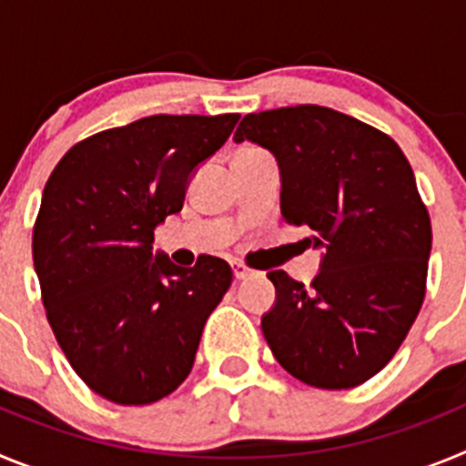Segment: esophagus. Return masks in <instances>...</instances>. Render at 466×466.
I'll list each match as a JSON object with an SVG mask.
<instances>
[{
  "label": "esophagus",
  "mask_w": 466,
  "mask_h": 466,
  "mask_svg": "<svg viewBox=\"0 0 466 466\" xmlns=\"http://www.w3.org/2000/svg\"><path fill=\"white\" fill-rule=\"evenodd\" d=\"M230 266H233V275H236V279H247V278H252V275H254V270L242 261H233Z\"/></svg>",
  "instance_id": "1"
}]
</instances>
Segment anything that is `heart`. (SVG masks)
<instances>
[{
  "label": "heart",
  "instance_id": "b5f03b06",
  "mask_svg": "<svg viewBox=\"0 0 466 466\" xmlns=\"http://www.w3.org/2000/svg\"><path fill=\"white\" fill-rule=\"evenodd\" d=\"M245 149H252V147H245Z\"/></svg>",
  "mask_w": 466,
  "mask_h": 466
}]
</instances>
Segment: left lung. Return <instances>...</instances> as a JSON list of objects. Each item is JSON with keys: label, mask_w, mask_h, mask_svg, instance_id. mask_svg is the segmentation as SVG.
Instances as JSON below:
<instances>
[{"label": "left lung", "mask_w": 466, "mask_h": 466, "mask_svg": "<svg viewBox=\"0 0 466 466\" xmlns=\"http://www.w3.org/2000/svg\"><path fill=\"white\" fill-rule=\"evenodd\" d=\"M275 154L282 219L322 247L310 287L270 270L278 300L261 319L284 371L350 390L385 369L427 289L431 221L409 160L390 135L319 105L247 114L236 142Z\"/></svg>", "instance_id": "8db88e82"}]
</instances>
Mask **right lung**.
<instances>
[{
  "mask_svg": "<svg viewBox=\"0 0 466 466\" xmlns=\"http://www.w3.org/2000/svg\"><path fill=\"white\" fill-rule=\"evenodd\" d=\"M238 118L156 114L109 127L74 144L44 187L32 230L41 300L76 376L109 401L144 406L175 392L233 282L224 258L203 254L182 268L151 245Z\"/></svg>",
  "mask_w": 466,
  "mask_h": 466,
  "instance_id": "right-lung-1",
  "label": "right lung"
}]
</instances>
